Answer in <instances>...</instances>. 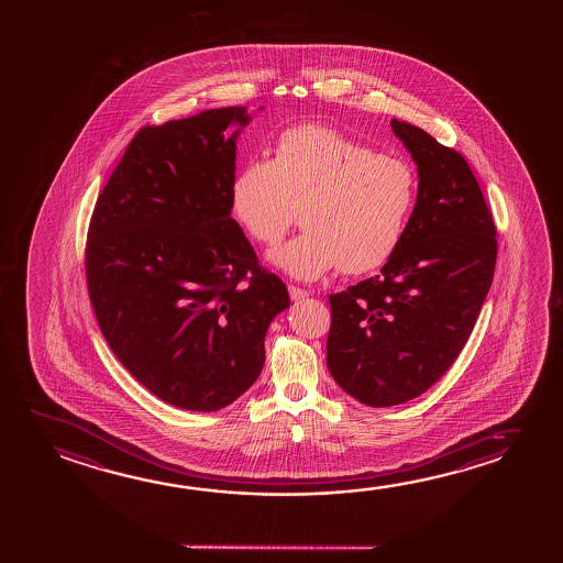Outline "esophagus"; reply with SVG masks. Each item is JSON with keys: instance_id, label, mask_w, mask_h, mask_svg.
<instances>
[{"instance_id": "esophagus-1", "label": "esophagus", "mask_w": 563, "mask_h": 563, "mask_svg": "<svg viewBox=\"0 0 563 563\" xmlns=\"http://www.w3.org/2000/svg\"><path fill=\"white\" fill-rule=\"evenodd\" d=\"M288 295H290L295 302H298V300H305L306 296L310 295V292L305 290V288H300V286L288 285Z\"/></svg>"}]
</instances>
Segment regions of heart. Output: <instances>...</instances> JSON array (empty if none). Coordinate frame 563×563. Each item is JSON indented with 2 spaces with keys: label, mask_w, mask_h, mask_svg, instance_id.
<instances>
[{
  "label": "heart",
  "mask_w": 563,
  "mask_h": 563,
  "mask_svg": "<svg viewBox=\"0 0 563 563\" xmlns=\"http://www.w3.org/2000/svg\"><path fill=\"white\" fill-rule=\"evenodd\" d=\"M415 168L341 131L286 130L275 157L250 161L233 178L231 212L251 240L277 245L300 210L305 231L271 253L298 280L341 267L360 275L395 255L412 218Z\"/></svg>",
  "instance_id": "1"
}]
</instances>
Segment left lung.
<instances>
[{"label":"left lung","instance_id":"1","mask_svg":"<svg viewBox=\"0 0 563 563\" xmlns=\"http://www.w3.org/2000/svg\"><path fill=\"white\" fill-rule=\"evenodd\" d=\"M418 166L415 212L377 277L330 295L328 369L375 408L402 405L457 360L487 298L497 228L479 183L455 148L390 121Z\"/></svg>","mask_w":563,"mask_h":563}]
</instances>
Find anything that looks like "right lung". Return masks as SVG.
I'll return each instance as SVG.
<instances>
[{"label": "right lung", "instance_id": "1", "mask_svg": "<svg viewBox=\"0 0 563 563\" xmlns=\"http://www.w3.org/2000/svg\"><path fill=\"white\" fill-rule=\"evenodd\" d=\"M245 108H218L135 133L93 208L86 280L121 365L168 405L213 412L265 365V333L290 306L231 218Z\"/></svg>", "mask_w": 563, "mask_h": 563}]
</instances>
